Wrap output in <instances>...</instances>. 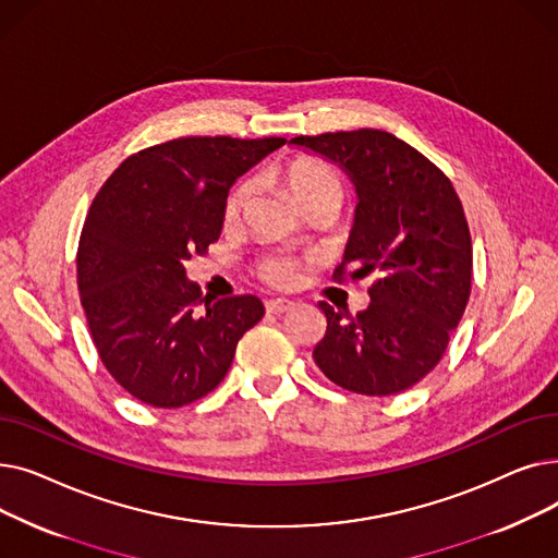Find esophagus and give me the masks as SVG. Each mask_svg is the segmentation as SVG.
Masks as SVG:
<instances>
[{"label":"esophagus","instance_id":"obj_1","mask_svg":"<svg viewBox=\"0 0 558 558\" xmlns=\"http://www.w3.org/2000/svg\"><path fill=\"white\" fill-rule=\"evenodd\" d=\"M291 305V301H287V299H271V301H267V312L269 314H284Z\"/></svg>","mask_w":558,"mask_h":558}]
</instances>
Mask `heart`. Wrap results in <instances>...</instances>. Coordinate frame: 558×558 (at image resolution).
Instances as JSON below:
<instances>
[{
  "label": "heart",
  "mask_w": 558,
  "mask_h": 558,
  "mask_svg": "<svg viewBox=\"0 0 558 558\" xmlns=\"http://www.w3.org/2000/svg\"><path fill=\"white\" fill-rule=\"evenodd\" d=\"M280 175H282V181L289 185L291 194H294L296 201L303 205V210L312 208L314 203H320V201H330L339 208L343 201V183L337 175V171L314 158L291 160L280 171ZM248 196H251L248 181L234 183L232 190L228 192L226 203H223V223L228 228L238 226L242 221L244 210L248 205ZM257 276L271 287L289 289V287H294L301 278V259L284 253V251L264 253L257 259Z\"/></svg>",
  "instance_id": "heart-1"
}]
</instances>
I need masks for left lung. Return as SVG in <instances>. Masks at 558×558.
Returning <instances> with one entry per match:
<instances>
[{
	"label": "left lung",
	"instance_id": "8db88e82",
	"mask_svg": "<svg viewBox=\"0 0 558 558\" xmlns=\"http://www.w3.org/2000/svg\"><path fill=\"white\" fill-rule=\"evenodd\" d=\"M337 162L355 185L357 208L337 282L373 276L357 314L318 303L328 318L314 362L362 396H393L446 353L471 296L473 242L448 175L414 146L377 129L289 140Z\"/></svg>",
	"mask_w": 558,
	"mask_h": 558
}]
</instances>
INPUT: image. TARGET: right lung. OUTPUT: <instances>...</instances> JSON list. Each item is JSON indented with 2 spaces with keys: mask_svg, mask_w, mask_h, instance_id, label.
I'll list each match as a JSON object with an SVG mask.
<instances>
[{
  "mask_svg": "<svg viewBox=\"0 0 558 558\" xmlns=\"http://www.w3.org/2000/svg\"><path fill=\"white\" fill-rule=\"evenodd\" d=\"M284 142L169 140L126 158L95 196L76 253L81 305L104 366L140 402L210 393L264 316L251 294L205 301L185 262L219 240L232 183Z\"/></svg>",
  "mask_w": 558,
  "mask_h": 558,
  "instance_id": "add662e5",
  "label": "right lung"
}]
</instances>
